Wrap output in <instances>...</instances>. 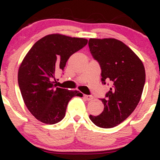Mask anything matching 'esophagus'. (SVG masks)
<instances>
[{
    "mask_svg": "<svg viewBox=\"0 0 160 160\" xmlns=\"http://www.w3.org/2000/svg\"><path fill=\"white\" fill-rule=\"evenodd\" d=\"M83 97L87 101H92L93 100V96H91V95H83Z\"/></svg>",
    "mask_w": 160,
    "mask_h": 160,
    "instance_id": "obj_1",
    "label": "esophagus"
}]
</instances>
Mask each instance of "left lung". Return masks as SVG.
Returning <instances> with one entry per match:
<instances>
[{
  "instance_id": "left-lung-1",
  "label": "left lung",
  "mask_w": 160,
  "mask_h": 160,
  "mask_svg": "<svg viewBox=\"0 0 160 160\" xmlns=\"http://www.w3.org/2000/svg\"><path fill=\"white\" fill-rule=\"evenodd\" d=\"M88 45L101 67L102 83L111 84L105 98L100 99L104 106L103 112L89 118L100 128H113L138 105L146 82L144 66L129 47L115 38H90Z\"/></svg>"
}]
</instances>
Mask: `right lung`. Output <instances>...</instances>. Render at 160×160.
<instances>
[{"label":"right lung","instance_id":"1","mask_svg":"<svg viewBox=\"0 0 160 160\" xmlns=\"http://www.w3.org/2000/svg\"><path fill=\"white\" fill-rule=\"evenodd\" d=\"M88 44L83 38L59 34L43 37L33 45L18 70V80L27 108L40 122L53 125L65 117L67 104L77 90L56 88L55 73L63 71L70 56Z\"/></svg>","mask_w":160,"mask_h":160}]
</instances>
